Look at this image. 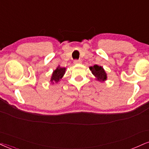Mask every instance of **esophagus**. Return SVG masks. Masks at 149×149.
I'll use <instances>...</instances> for the list:
<instances>
[{
  "label": "esophagus",
  "instance_id": "34e87169",
  "mask_svg": "<svg viewBox=\"0 0 149 149\" xmlns=\"http://www.w3.org/2000/svg\"><path fill=\"white\" fill-rule=\"evenodd\" d=\"M73 63H74V64H81L82 62L81 60H74V62H73Z\"/></svg>",
  "mask_w": 149,
  "mask_h": 149
}]
</instances>
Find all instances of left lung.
<instances>
[{
  "label": "left lung",
  "mask_w": 149,
  "mask_h": 149,
  "mask_svg": "<svg viewBox=\"0 0 149 149\" xmlns=\"http://www.w3.org/2000/svg\"><path fill=\"white\" fill-rule=\"evenodd\" d=\"M89 69L92 71V73L95 77V79L98 81L103 82L107 79V73L104 70L103 67L101 66H98L96 64L93 66V67H89Z\"/></svg>",
  "instance_id": "left-lung-1"
}]
</instances>
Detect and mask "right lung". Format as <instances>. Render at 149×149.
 I'll use <instances>...</instances> for the list:
<instances>
[{"mask_svg": "<svg viewBox=\"0 0 149 149\" xmlns=\"http://www.w3.org/2000/svg\"><path fill=\"white\" fill-rule=\"evenodd\" d=\"M65 72L66 68L60 67V66H58V67L56 68V69L54 70L53 73H52L51 80H50V81L51 82L52 84L57 83V82H60V80L62 79Z\"/></svg>", "mask_w": 149, "mask_h": 149, "instance_id": "obj_1", "label": "right lung"}]
</instances>
